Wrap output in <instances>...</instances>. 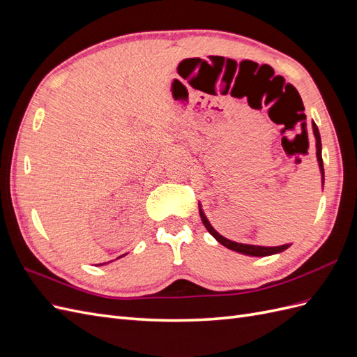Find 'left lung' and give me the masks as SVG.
Wrapping results in <instances>:
<instances>
[{
  "label": "left lung",
  "mask_w": 357,
  "mask_h": 357,
  "mask_svg": "<svg viewBox=\"0 0 357 357\" xmlns=\"http://www.w3.org/2000/svg\"><path fill=\"white\" fill-rule=\"evenodd\" d=\"M312 131H314V137H316V149H317L316 153H317V160H319V167H320V172H321V183H325V168H323V159H321V139H320L319 128L314 122H312ZM199 215H201V220H202L204 226L207 228V231L214 236V238L218 240L220 244H223L225 247L231 248V250H234V252H238V253H243L247 256H269V255L284 252L287 247H290V244L278 245V247H262V245H252V244H241V243L231 241L228 238H225V236H222L218 231L213 228L201 208H199Z\"/></svg>",
  "instance_id": "8db88e82"
}]
</instances>
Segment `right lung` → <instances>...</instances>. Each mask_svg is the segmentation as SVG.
Segmentation results:
<instances>
[{
    "mask_svg": "<svg viewBox=\"0 0 357 357\" xmlns=\"http://www.w3.org/2000/svg\"><path fill=\"white\" fill-rule=\"evenodd\" d=\"M121 257H122V256H121Z\"/></svg>",
    "mask_w": 357,
    "mask_h": 357,
    "instance_id": "1",
    "label": "right lung"
}]
</instances>
